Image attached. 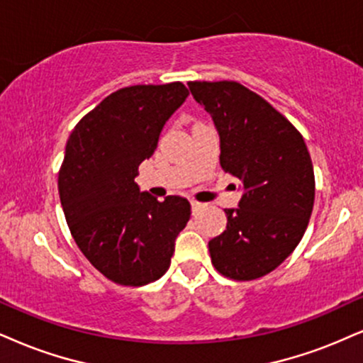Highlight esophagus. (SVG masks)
Returning <instances> with one entry per match:
<instances>
[{
	"label": "esophagus",
	"instance_id": "esophagus-1",
	"mask_svg": "<svg viewBox=\"0 0 363 363\" xmlns=\"http://www.w3.org/2000/svg\"><path fill=\"white\" fill-rule=\"evenodd\" d=\"M200 208H202V203H200V202H195V200H194V202H191V210H194V213H195V212H199Z\"/></svg>",
	"mask_w": 363,
	"mask_h": 363
}]
</instances>
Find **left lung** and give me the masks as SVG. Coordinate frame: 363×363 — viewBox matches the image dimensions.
<instances>
[{"label":"left lung","instance_id":"obj_1","mask_svg":"<svg viewBox=\"0 0 363 363\" xmlns=\"http://www.w3.org/2000/svg\"><path fill=\"white\" fill-rule=\"evenodd\" d=\"M220 136V164L244 185L227 229L208 242L213 267L234 281L274 271L305 235L315 203L308 147L283 114L232 80L189 82Z\"/></svg>","mask_w":363,"mask_h":363}]
</instances>
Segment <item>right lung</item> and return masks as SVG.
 <instances>
[{
  "instance_id": "1",
  "label": "right lung",
  "mask_w": 363,
  "mask_h": 363,
  "mask_svg": "<svg viewBox=\"0 0 363 363\" xmlns=\"http://www.w3.org/2000/svg\"><path fill=\"white\" fill-rule=\"evenodd\" d=\"M189 97L182 82L123 87L74 128L58 172V194L75 244L121 286H145L168 271L190 202L140 191L138 167L158 146L169 116Z\"/></svg>"
}]
</instances>
